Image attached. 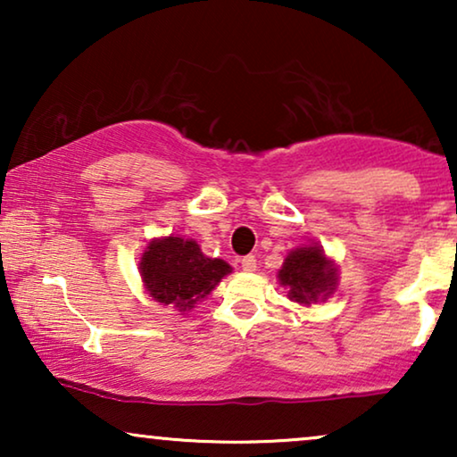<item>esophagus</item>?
Returning a JSON list of instances; mask_svg holds the SVG:
<instances>
[{
    "mask_svg": "<svg viewBox=\"0 0 457 457\" xmlns=\"http://www.w3.org/2000/svg\"><path fill=\"white\" fill-rule=\"evenodd\" d=\"M255 266H258V264H255L253 255H245V258L241 260V268H243V270H245V272H253Z\"/></svg>",
    "mask_w": 457,
    "mask_h": 457,
    "instance_id": "esophagus-1",
    "label": "esophagus"
}]
</instances>
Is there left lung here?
<instances>
[{"instance_id":"8db88e82","label":"left lung","mask_w":457,"mask_h":457,"mask_svg":"<svg viewBox=\"0 0 457 457\" xmlns=\"http://www.w3.org/2000/svg\"><path fill=\"white\" fill-rule=\"evenodd\" d=\"M278 280L289 287L293 302L310 305L318 299L324 302L337 289V266L324 255L320 245L297 247L285 258Z\"/></svg>"}]
</instances>
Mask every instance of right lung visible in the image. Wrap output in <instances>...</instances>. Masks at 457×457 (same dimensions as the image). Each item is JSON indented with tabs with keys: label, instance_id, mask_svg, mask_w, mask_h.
<instances>
[{
	"label": "right lung",
	"instance_id": "obj_1",
	"mask_svg": "<svg viewBox=\"0 0 457 457\" xmlns=\"http://www.w3.org/2000/svg\"><path fill=\"white\" fill-rule=\"evenodd\" d=\"M139 270L143 285L155 302L187 312L210 295L233 268L220 258L204 255L193 239L164 237L145 247Z\"/></svg>",
	"mask_w": 457,
	"mask_h": 457
}]
</instances>
